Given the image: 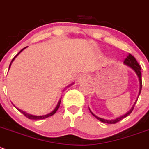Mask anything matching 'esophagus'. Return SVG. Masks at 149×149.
<instances>
[{
    "instance_id": "34e87169",
    "label": "esophagus",
    "mask_w": 149,
    "mask_h": 149,
    "mask_svg": "<svg viewBox=\"0 0 149 149\" xmlns=\"http://www.w3.org/2000/svg\"><path fill=\"white\" fill-rule=\"evenodd\" d=\"M90 76L88 74H81L78 77V81L79 82H85L87 80H89Z\"/></svg>"
}]
</instances>
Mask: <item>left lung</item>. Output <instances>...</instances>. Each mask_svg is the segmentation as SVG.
<instances>
[{
    "mask_svg": "<svg viewBox=\"0 0 149 149\" xmlns=\"http://www.w3.org/2000/svg\"><path fill=\"white\" fill-rule=\"evenodd\" d=\"M124 64L125 65L128 66V67H130L131 69H132V70H133L134 72H135V73H136L137 76H138V79H139V82H140V90H139V93H138V97L139 96L140 94H141V88H142V79H141V67H140L139 64L138 63V61H136V59L135 58V57L132 56L131 54H129V55L127 56V57L125 59L124 61ZM137 101H138V98H137L136 100H135V103H134L133 106L132 107V108L130 109L129 110V111H127V113H125V114H123V115L120 116V117H117V118L116 119H113V120H105V119H103V118H101V117H98V116H96L95 114H94L92 112V111L90 110V111H91V114H93V115L94 116V117H95V118L97 119V120H98L99 121L102 122V123H107V124H115V123H118V122H120V120H123V118H125V117H127L129 114H131V112L132 111V110H133V108H134V106H135V103L137 102Z\"/></svg>",
    "mask_w": 149,
    "mask_h": 149,
    "instance_id": "1",
    "label": "left lung"
}]
</instances>
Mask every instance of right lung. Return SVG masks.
<instances>
[{
	"label": "right lung",
	"mask_w": 149,
	"mask_h": 149,
	"mask_svg": "<svg viewBox=\"0 0 149 149\" xmlns=\"http://www.w3.org/2000/svg\"><path fill=\"white\" fill-rule=\"evenodd\" d=\"M27 48V46H26V47H25V48H23V49H22L21 51H20L19 52L18 54H17V55H16L14 57V58H13V59H12V61H11V64H10V65H9V69H10V67H11V63H12L13 61H14V60L15 59V58H16V57H17V56H18L19 54L20 53H21L22 51H23V50H24L25 48ZM73 84H74V82H72V84H70V85H68V86H67V88H68V87H70V85H73ZM64 88V90H65L66 88ZM61 98H60V100H59V101H58V104H57V105H56V108L54 109L53 110V111H51V113H49V114H45V115H41V116H36V115H32V114H28V113H26V111H22V110L19 109L17 108V107H15V106H14V104H13V105H14V107H15L16 108H17V109H18L19 111H20V112H21V113H22V114H24V115L25 116V117H27L28 119H29V120H42V119H45V118H47V117H51V116L54 115V114H55L56 112V111H57V110H58V109L59 108L60 104H61Z\"/></svg>",
	"instance_id": "add662e5"
}]
</instances>
